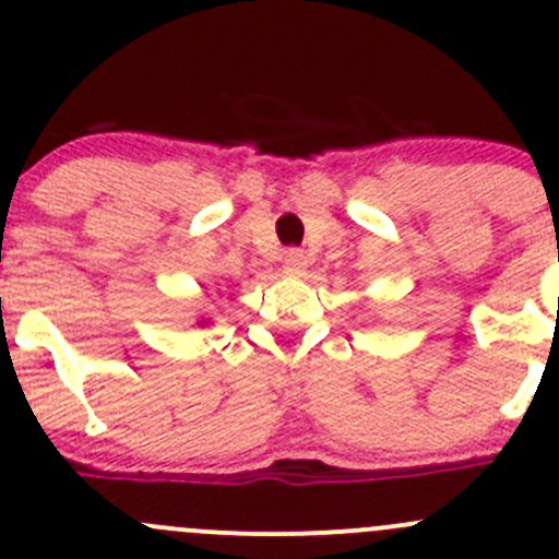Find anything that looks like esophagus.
<instances>
[{"label":"esophagus","instance_id":"esophagus-1","mask_svg":"<svg viewBox=\"0 0 559 559\" xmlns=\"http://www.w3.org/2000/svg\"><path fill=\"white\" fill-rule=\"evenodd\" d=\"M284 270L292 275H302L308 270V257L300 248H289V251L284 253Z\"/></svg>","mask_w":559,"mask_h":559}]
</instances>
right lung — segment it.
<instances>
[{
	"instance_id": "obj_1",
	"label": "right lung",
	"mask_w": 559,
	"mask_h": 559,
	"mask_svg": "<svg viewBox=\"0 0 559 559\" xmlns=\"http://www.w3.org/2000/svg\"><path fill=\"white\" fill-rule=\"evenodd\" d=\"M200 324H205V321H200Z\"/></svg>"
}]
</instances>
